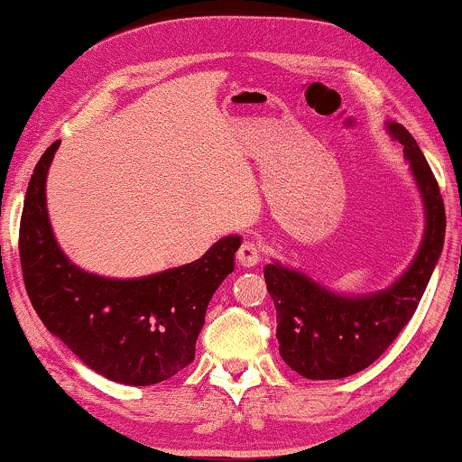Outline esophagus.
I'll return each mask as SVG.
<instances>
[{
    "mask_svg": "<svg viewBox=\"0 0 462 462\" xmlns=\"http://www.w3.org/2000/svg\"><path fill=\"white\" fill-rule=\"evenodd\" d=\"M237 261H239V264H242V267H245V269L256 267V264L261 263V250H258L256 244L244 242L242 248L237 250Z\"/></svg>",
    "mask_w": 462,
    "mask_h": 462,
    "instance_id": "obj_1",
    "label": "esophagus"
}]
</instances>
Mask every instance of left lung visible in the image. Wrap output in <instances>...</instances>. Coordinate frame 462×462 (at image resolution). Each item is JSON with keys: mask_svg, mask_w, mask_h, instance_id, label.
Segmentation results:
<instances>
[{"mask_svg": "<svg viewBox=\"0 0 462 462\" xmlns=\"http://www.w3.org/2000/svg\"><path fill=\"white\" fill-rule=\"evenodd\" d=\"M384 130L403 147L425 217L419 250L406 271L374 292L345 294L277 261L264 267L277 311L280 356L311 381H337L374 364L412 319L444 250L446 212L438 180L402 124L384 122Z\"/></svg>", "mask_w": 462, "mask_h": 462, "instance_id": "8db88e82", "label": "left lung"}]
</instances>
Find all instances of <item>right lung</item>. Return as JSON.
I'll list each match as a JSON object with an SVG mask.
<instances>
[{
    "mask_svg": "<svg viewBox=\"0 0 462 462\" xmlns=\"http://www.w3.org/2000/svg\"><path fill=\"white\" fill-rule=\"evenodd\" d=\"M60 143L31 176L21 218V264L31 305L50 334L113 383L147 387L193 362L208 302L236 267L239 236L220 237L198 261L130 280L78 267L56 242L46 180Z\"/></svg>",
    "mask_w": 462,
    "mask_h": 462,
    "instance_id": "right-lung-1",
    "label": "right lung"
}]
</instances>
